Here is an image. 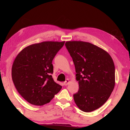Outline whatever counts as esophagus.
Here are the masks:
<instances>
[{"instance_id": "34e87169", "label": "esophagus", "mask_w": 130, "mask_h": 130, "mask_svg": "<svg viewBox=\"0 0 130 130\" xmlns=\"http://www.w3.org/2000/svg\"><path fill=\"white\" fill-rule=\"evenodd\" d=\"M69 82H70L69 80V79H67V80H65V82L64 83H63V85H65V86H66V85H67L69 84Z\"/></svg>"}]
</instances>
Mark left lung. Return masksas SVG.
Here are the masks:
<instances>
[{
  "instance_id": "8db88e82",
  "label": "left lung",
  "mask_w": 130,
  "mask_h": 130,
  "mask_svg": "<svg viewBox=\"0 0 130 130\" xmlns=\"http://www.w3.org/2000/svg\"><path fill=\"white\" fill-rule=\"evenodd\" d=\"M65 46L72 57L79 82L74 101L83 111H94L105 103L114 89L113 61L106 51L89 42L68 41Z\"/></svg>"
}]
</instances>
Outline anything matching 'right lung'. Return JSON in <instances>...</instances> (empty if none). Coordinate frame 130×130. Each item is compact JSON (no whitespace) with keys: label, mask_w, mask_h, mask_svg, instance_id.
I'll return each instance as SVG.
<instances>
[{"label":"right lung","mask_w":130,"mask_h":130,"mask_svg":"<svg viewBox=\"0 0 130 130\" xmlns=\"http://www.w3.org/2000/svg\"><path fill=\"white\" fill-rule=\"evenodd\" d=\"M65 42L47 41L26 47L16 57L12 76L16 89L28 103H49L62 87L54 81L52 60Z\"/></svg>","instance_id":"1"}]
</instances>
